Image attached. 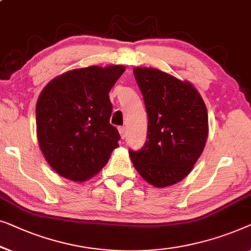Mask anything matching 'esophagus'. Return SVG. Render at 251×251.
Segmentation results:
<instances>
[{
	"label": "esophagus",
	"mask_w": 251,
	"mask_h": 251,
	"mask_svg": "<svg viewBox=\"0 0 251 251\" xmlns=\"http://www.w3.org/2000/svg\"><path fill=\"white\" fill-rule=\"evenodd\" d=\"M118 130H119V134H121V137L124 140L126 137V128L124 126H121V127H118Z\"/></svg>",
	"instance_id": "esophagus-1"
}]
</instances>
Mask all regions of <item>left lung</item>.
Segmentation results:
<instances>
[{"label": "left lung", "mask_w": 251, "mask_h": 251, "mask_svg": "<svg viewBox=\"0 0 251 251\" xmlns=\"http://www.w3.org/2000/svg\"><path fill=\"white\" fill-rule=\"evenodd\" d=\"M148 114L147 141L129 150L139 174L157 188L182 181L202 153L208 136L206 104L195 86L154 68L133 69Z\"/></svg>", "instance_id": "8db88e82"}]
</instances>
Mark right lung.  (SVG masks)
<instances>
[{"label":"right lung","instance_id":"right-lung-1","mask_svg":"<svg viewBox=\"0 0 251 251\" xmlns=\"http://www.w3.org/2000/svg\"><path fill=\"white\" fill-rule=\"evenodd\" d=\"M125 72L124 66H91L52 79L38 97V144L55 173L84 182L107 164L121 140L109 121V92Z\"/></svg>","mask_w":251,"mask_h":251}]
</instances>
